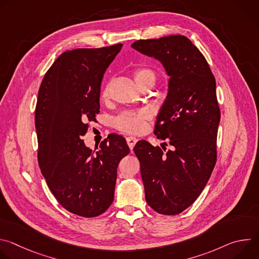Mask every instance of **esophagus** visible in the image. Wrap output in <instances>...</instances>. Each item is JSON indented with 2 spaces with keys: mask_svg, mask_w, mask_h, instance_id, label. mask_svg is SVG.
<instances>
[{
  "mask_svg": "<svg viewBox=\"0 0 259 259\" xmlns=\"http://www.w3.org/2000/svg\"><path fill=\"white\" fill-rule=\"evenodd\" d=\"M127 140V143H128V146L130 147V150H133V147L135 145V143L137 142V138L136 137H133V136H128L126 138Z\"/></svg>",
  "mask_w": 259,
  "mask_h": 259,
  "instance_id": "34e87169",
  "label": "esophagus"
}]
</instances>
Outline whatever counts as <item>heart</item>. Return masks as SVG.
<instances>
[{
    "instance_id": "1",
    "label": "heart",
    "mask_w": 259,
    "mask_h": 259,
    "mask_svg": "<svg viewBox=\"0 0 259 259\" xmlns=\"http://www.w3.org/2000/svg\"><path fill=\"white\" fill-rule=\"evenodd\" d=\"M133 77L137 85L142 88L146 85H154L157 75L156 71L147 66H139L133 70ZM109 96V84L105 86L101 93V98L106 100ZM152 118L151 113L147 109L139 110H125L115 120L114 126L126 133H140L146 128V122Z\"/></svg>"
}]
</instances>
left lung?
<instances>
[{
    "instance_id": "left-lung-1",
    "label": "left lung",
    "mask_w": 259,
    "mask_h": 259,
    "mask_svg": "<svg viewBox=\"0 0 259 259\" xmlns=\"http://www.w3.org/2000/svg\"><path fill=\"white\" fill-rule=\"evenodd\" d=\"M131 47L158 59L170 77L155 127V135L167 138L170 149L142 139L133 151L146 203L160 214L176 215L197 200L216 163L220 109L215 78L204 55L184 35L139 40Z\"/></svg>"
}]
</instances>
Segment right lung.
Masks as SVG:
<instances>
[{"label":"right lung","instance_id":"obj_1","mask_svg":"<svg viewBox=\"0 0 259 259\" xmlns=\"http://www.w3.org/2000/svg\"><path fill=\"white\" fill-rule=\"evenodd\" d=\"M122 46L63 52L39 89L34 124L41 172L59 204L83 217L98 216L112 205L118 165L130 152L115 133L97 151L82 139L99 113L104 72Z\"/></svg>","mask_w":259,"mask_h":259}]
</instances>
